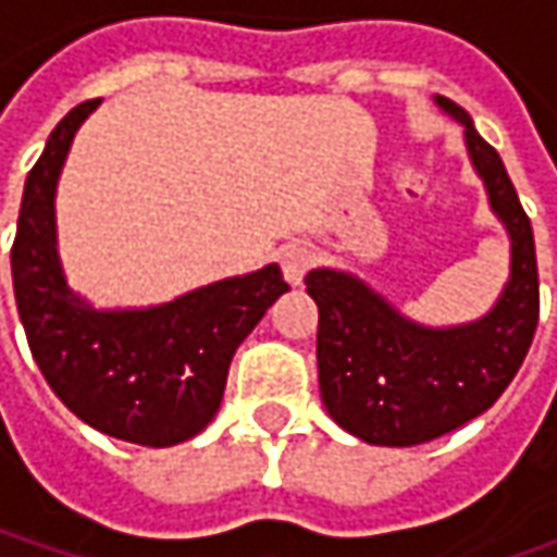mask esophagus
Masks as SVG:
<instances>
[{
    "mask_svg": "<svg viewBox=\"0 0 557 557\" xmlns=\"http://www.w3.org/2000/svg\"><path fill=\"white\" fill-rule=\"evenodd\" d=\"M312 260H315V253L307 245H288L282 250V272H285L288 285H300L304 282Z\"/></svg>",
    "mask_w": 557,
    "mask_h": 557,
    "instance_id": "34e87169",
    "label": "esophagus"
}]
</instances>
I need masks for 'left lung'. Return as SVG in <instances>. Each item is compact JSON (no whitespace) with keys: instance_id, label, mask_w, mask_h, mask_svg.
I'll return each instance as SVG.
<instances>
[{"instance_id":"left-lung-1","label":"left lung","mask_w":557,"mask_h":557,"mask_svg":"<svg viewBox=\"0 0 557 557\" xmlns=\"http://www.w3.org/2000/svg\"><path fill=\"white\" fill-rule=\"evenodd\" d=\"M437 104L465 126L471 163L511 238V275L493 310L453 329L406 319L350 272L307 275V294L319 307L322 403L344 431L374 446L428 443L486 412L521 369L540 322L533 228L503 158L465 108L443 96Z\"/></svg>"}]
</instances>
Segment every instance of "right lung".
<instances>
[{"label": "right lung", "instance_id": "obj_1", "mask_svg": "<svg viewBox=\"0 0 557 557\" xmlns=\"http://www.w3.org/2000/svg\"><path fill=\"white\" fill-rule=\"evenodd\" d=\"M76 104L33 163L11 245V282L30 354L54 396L108 437L176 446L213 421L228 362L263 312L288 290L275 263L213 282L148 310H96L64 278L54 188L79 123Z\"/></svg>", "mask_w": 557, "mask_h": 557}]
</instances>
